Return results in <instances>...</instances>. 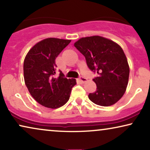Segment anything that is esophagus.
I'll return each instance as SVG.
<instances>
[{
    "instance_id": "esophagus-1",
    "label": "esophagus",
    "mask_w": 150,
    "mask_h": 150,
    "mask_svg": "<svg viewBox=\"0 0 150 150\" xmlns=\"http://www.w3.org/2000/svg\"><path fill=\"white\" fill-rule=\"evenodd\" d=\"M79 81H80V82H81V83H86V82L87 81V79H85V78H84V77H80Z\"/></svg>"
}]
</instances>
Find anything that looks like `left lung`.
I'll use <instances>...</instances> for the list:
<instances>
[{"instance_id": "left-lung-1", "label": "left lung", "mask_w": 150, "mask_h": 150, "mask_svg": "<svg viewBox=\"0 0 150 150\" xmlns=\"http://www.w3.org/2000/svg\"><path fill=\"white\" fill-rule=\"evenodd\" d=\"M74 46L85 56L89 68L98 74L93 79L97 90L89 94V100L99 106L113 105L126 92L130 74L122 47L99 35L82 38Z\"/></svg>"}]
</instances>
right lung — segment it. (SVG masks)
<instances>
[{"label":"right lung","mask_w":150,"mask_h":150,"mask_svg":"<svg viewBox=\"0 0 150 150\" xmlns=\"http://www.w3.org/2000/svg\"><path fill=\"white\" fill-rule=\"evenodd\" d=\"M71 40L46 38L30 49L24 61V83L32 97L41 105L58 108L68 101L76 79L60 73L56 78L55 59Z\"/></svg>","instance_id":"1"}]
</instances>
